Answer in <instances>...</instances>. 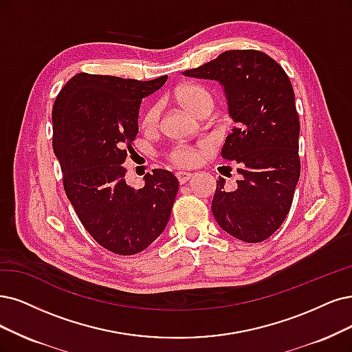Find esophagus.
<instances>
[{"label":"esophagus","instance_id":"1","mask_svg":"<svg viewBox=\"0 0 352 352\" xmlns=\"http://www.w3.org/2000/svg\"><path fill=\"white\" fill-rule=\"evenodd\" d=\"M191 177H192V174H191V173H186V171H179V173H177V178H178V181H179V184H186L187 181H188Z\"/></svg>","mask_w":352,"mask_h":352}]
</instances>
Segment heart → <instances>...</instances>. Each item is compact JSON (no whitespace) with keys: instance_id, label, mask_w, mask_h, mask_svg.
Listing matches in <instances>:
<instances>
[{"instance_id":"obj_1","label":"heart","mask_w":352,"mask_h":352,"mask_svg":"<svg viewBox=\"0 0 352 352\" xmlns=\"http://www.w3.org/2000/svg\"><path fill=\"white\" fill-rule=\"evenodd\" d=\"M175 98L181 104V106L186 107L192 114H199L204 109H213L214 106V98L209 89H206L200 85H187L181 87L175 91ZM161 117V107L156 104V106L151 107L148 113L145 114V119H143V126L146 129H153L158 126ZM168 158L171 160L175 165H194L197 164L201 158V152L188 148V146H177L171 152H169Z\"/></svg>"}]
</instances>
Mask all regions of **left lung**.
I'll return each mask as SVG.
<instances>
[{
  "label": "left lung",
  "instance_id": "8db88e82",
  "mask_svg": "<svg viewBox=\"0 0 352 352\" xmlns=\"http://www.w3.org/2000/svg\"><path fill=\"white\" fill-rule=\"evenodd\" d=\"M183 75L222 84L236 123L222 158L238 164L241 178L233 191L223 188V178L217 181L213 216L236 239L263 242L289 214L300 177V123L289 76L274 59L252 49L226 50Z\"/></svg>",
  "mask_w": 352,
  "mask_h": 352
}]
</instances>
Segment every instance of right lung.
<instances>
[{"label": "right lung", "mask_w": 352, "mask_h": 352, "mask_svg": "<svg viewBox=\"0 0 352 352\" xmlns=\"http://www.w3.org/2000/svg\"><path fill=\"white\" fill-rule=\"evenodd\" d=\"M168 75L151 81L76 74L58 94L54 152L63 188L81 223L102 248L135 255L164 232L178 191L166 169L145 175V186L126 184L127 155L138 135L142 100L158 91Z\"/></svg>", "instance_id": "add662e5"}]
</instances>
